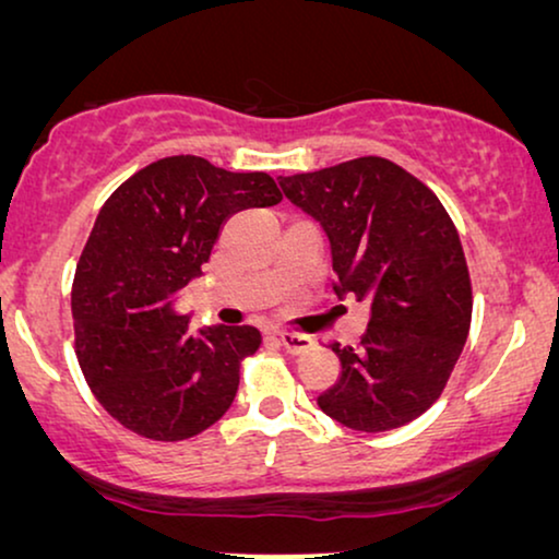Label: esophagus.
<instances>
[{"label": "esophagus", "mask_w": 559, "mask_h": 559, "mask_svg": "<svg viewBox=\"0 0 559 559\" xmlns=\"http://www.w3.org/2000/svg\"><path fill=\"white\" fill-rule=\"evenodd\" d=\"M280 343L287 354H305L312 346V338L302 333H280Z\"/></svg>", "instance_id": "34e87169"}]
</instances>
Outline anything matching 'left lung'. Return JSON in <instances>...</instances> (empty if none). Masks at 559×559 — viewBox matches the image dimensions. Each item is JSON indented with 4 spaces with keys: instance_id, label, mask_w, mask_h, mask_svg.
<instances>
[{
    "instance_id": "8db88e82",
    "label": "left lung",
    "mask_w": 559,
    "mask_h": 559,
    "mask_svg": "<svg viewBox=\"0 0 559 559\" xmlns=\"http://www.w3.org/2000/svg\"><path fill=\"white\" fill-rule=\"evenodd\" d=\"M323 228L333 293L369 308L361 346L335 343L341 371L318 407L361 432L423 415L445 389L471 331V277L438 195L384 157L280 178Z\"/></svg>"
}]
</instances>
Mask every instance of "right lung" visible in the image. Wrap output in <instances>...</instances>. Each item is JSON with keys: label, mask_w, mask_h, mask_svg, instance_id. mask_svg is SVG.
<instances>
[{"label": "right lung", "mask_w": 559, "mask_h": 559, "mask_svg": "<svg viewBox=\"0 0 559 559\" xmlns=\"http://www.w3.org/2000/svg\"><path fill=\"white\" fill-rule=\"evenodd\" d=\"M266 173H228L195 155L134 173L98 211L75 266V354L109 415L142 438L175 442L218 423L239 389L251 325H201L178 308L234 213L270 209Z\"/></svg>", "instance_id": "obj_1"}]
</instances>
